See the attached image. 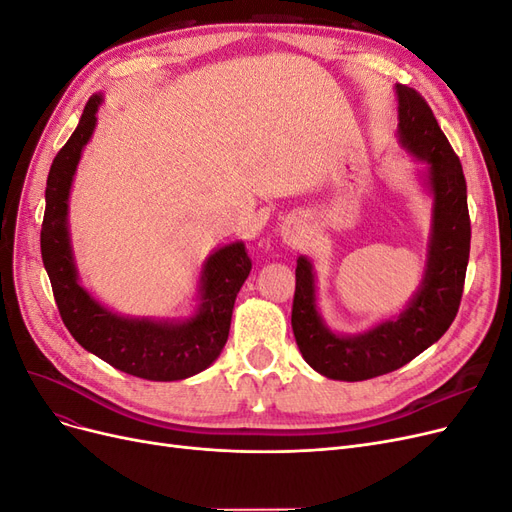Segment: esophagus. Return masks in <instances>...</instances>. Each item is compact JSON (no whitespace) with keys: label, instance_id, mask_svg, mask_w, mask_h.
Segmentation results:
<instances>
[{"label":"esophagus","instance_id":"1","mask_svg":"<svg viewBox=\"0 0 512 512\" xmlns=\"http://www.w3.org/2000/svg\"><path fill=\"white\" fill-rule=\"evenodd\" d=\"M282 239L284 243H288L290 247H299L305 241V224L299 218V215H292L282 226Z\"/></svg>","mask_w":512,"mask_h":512}]
</instances>
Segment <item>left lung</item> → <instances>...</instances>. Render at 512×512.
Wrapping results in <instances>:
<instances>
[{"label": "left lung", "instance_id": "left-lung-1", "mask_svg": "<svg viewBox=\"0 0 512 512\" xmlns=\"http://www.w3.org/2000/svg\"><path fill=\"white\" fill-rule=\"evenodd\" d=\"M395 89L399 143L427 164V188L433 196L427 265L421 288L399 316L359 335H337L318 314L312 262L299 256L292 301L294 339L307 365L331 380H369L410 363L451 327L466 282L472 232L461 162L425 98L406 85Z\"/></svg>", "mask_w": 512, "mask_h": 512}]
</instances>
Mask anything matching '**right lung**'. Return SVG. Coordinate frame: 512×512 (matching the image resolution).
<instances>
[{
	"label": "right lung",
	"instance_id": "right-lung-1",
	"mask_svg": "<svg viewBox=\"0 0 512 512\" xmlns=\"http://www.w3.org/2000/svg\"><path fill=\"white\" fill-rule=\"evenodd\" d=\"M100 102L98 94L89 98L79 126L59 149L46 179L40 250L55 303L76 342L115 369L156 382L190 378L220 356L230 331L232 307L252 271V260L243 241L215 250L200 271V305L185 320L121 316L91 297L74 265L68 198L83 147L94 134Z\"/></svg>",
	"mask_w": 512,
	"mask_h": 512
}]
</instances>
